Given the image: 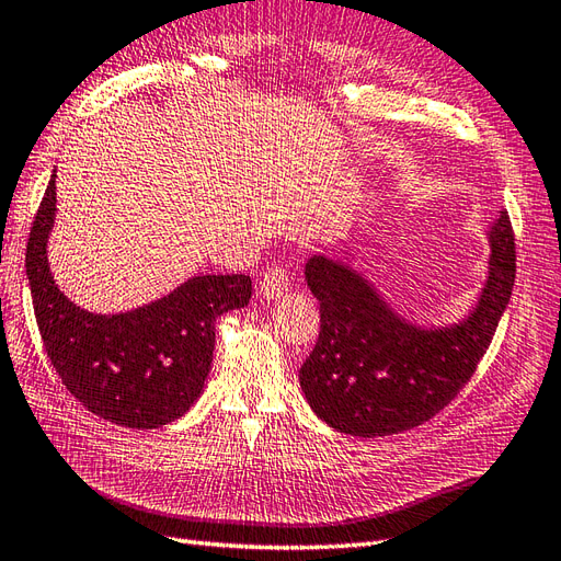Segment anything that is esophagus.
<instances>
[{"mask_svg": "<svg viewBox=\"0 0 561 561\" xmlns=\"http://www.w3.org/2000/svg\"><path fill=\"white\" fill-rule=\"evenodd\" d=\"M289 289H291V277H289V270L284 265H272L263 272V282H261L263 298H279Z\"/></svg>", "mask_w": 561, "mask_h": 561, "instance_id": "34e87169", "label": "esophagus"}]
</instances>
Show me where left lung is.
<instances>
[{"instance_id": "obj_1", "label": "left lung", "mask_w": 561, "mask_h": 561, "mask_svg": "<svg viewBox=\"0 0 561 561\" xmlns=\"http://www.w3.org/2000/svg\"><path fill=\"white\" fill-rule=\"evenodd\" d=\"M491 249L479 308L436 332L398 320L348 267L310 257L306 279L320 300V336L298 377L318 417L341 434L375 438L420 426L453 403L510 304L516 243L507 213L493 227Z\"/></svg>"}]
</instances>
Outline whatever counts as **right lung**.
Masks as SVG:
<instances>
[{"mask_svg":"<svg viewBox=\"0 0 561 561\" xmlns=\"http://www.w3.org/2000/svg\"><path fill=\"white\" fill-rule=\"evenodd\" d=\"M54 178L39 201L25 249V272L42 343L61 383L80 405L130 428H156L201 396L222 312L251 298L249 275H204L125 314L84 312L59 291L47 265Z\"/></svg>","mask_w":561,"mask_h":561,"instance_id":"obj_1","label":"right lung"}]
</instances>
